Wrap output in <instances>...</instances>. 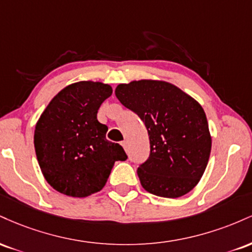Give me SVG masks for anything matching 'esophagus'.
Instances as JSON below:
<instances>
[{
	"label": "esophagus",
	"instance_id": "34e87169",
	"mask_svg": "<svg viewBox=\"0 0 252 252\" xmlns=\"http://www.w3.org/2000/svg\"><path fill=\"white\" fill-rule=\"evenodd\" d=\"M122 146H123L124 150H128V142H126V141H123V142H122Z\"/></svg>",
	"mask_w": 252,
	"mask_h": 252
}]
</instances>
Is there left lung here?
I'll list each match as a JSON object with an SVG mask.
<instances>
[{
    "mask_svg": "<svg viewBox=\"0 0 252 252\" xmlns=\"http://www.w3.org/2000/svg\"><path fill=\"white\" fill-rule=\"evenodd\" d=\"M115 94L148 130L149 158L137 169L143 189L163 198H179L194 189L212 144L200 104L172 84L158 80L120 84Z\"/></svg>",
    "mask_w": 252,
    "mask_h": 252,
    "instance_id": "1",
    "label": "left lung"
}]
</instances>
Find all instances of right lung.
Wrapping results in <instances>:
<instances>
[{"label":"right lung","instance_id":"right-lung-1","mask_svg":"<svg viewBox=\"0 0 252 252\" xmlns=\"http://www.w3.org/2000/svg\"><path fill=\"white\" fill-rule=\"evenodd\" d=\"M112 94L103 83L79 82L63 89L37 121L34 147L46 181L58 192L84 198L105 186L116 161L128 158L106 140L99 106Z\"/></svg>","mask_w":252,"mask_h":252}]
</instances>
